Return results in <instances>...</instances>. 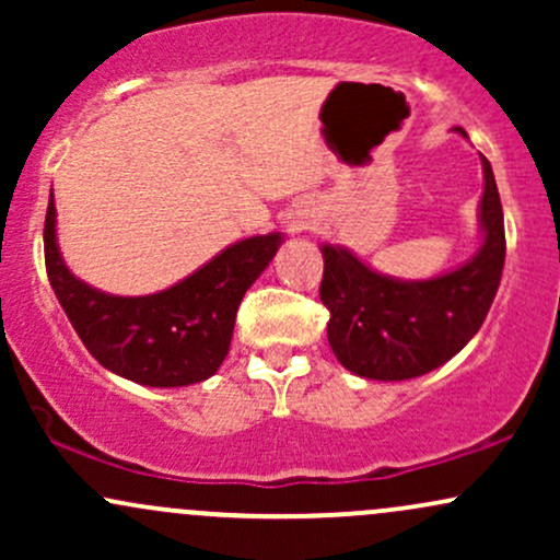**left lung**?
I'll use <instances>...</instances> for the list:
<instances>
[{
    "label": "left lung",
    "mask_w": 560,
    "mask_h": 560,
    "mask_svg": "<svg viewBox=\"0 0 560 560\" xmlns=\"http://www.w3.org/2000/svg\"><path fill=\"white\" fill-rule=\"evenodd\" d=\"M466 137L464 128H455ZM485 195L479 223L485 242L455 271L423 281L376 273L350 249L324 244L320 302L337 361L352 374L376 382H402L440 369L485 324L505 262L503 205L490 160L481 158Z\"/></svg>",
    "instance_id": "8db88e82"
}]
</instances>
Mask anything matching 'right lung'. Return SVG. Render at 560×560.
<instances>
[{"label":"right lung","mask_w":560,"mask_h":560,"mask_svg":"<svg viewBox=\"0 0 560 560\" xmlns=\"http://www.w3.org/2000/svg\"><path fill=\"white\" fill-rule=\"evenodd\" d=\"M55 215V199H49L44 260L62 311L96 361L144 387H186L221 369L244 292L284 242L276 231L249 236L163 292L118 298L68 271L57 247Z\"/></svg>","instance_id":"obj_1"}]
</instances>
